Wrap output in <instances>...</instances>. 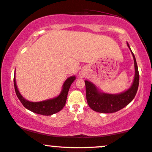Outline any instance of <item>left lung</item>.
<instances>
[{
	"instance_id": "obj_1",
	"label": "left lung",
	"mask_w": 152,
	"mask_h": 152,
	"mask_svg": "<svg viewBox=\"0 0 152 152\" xmlns=\"http://www.w3.org/2000/svg\"><path fill=\"white\" fill-rule=\"evenodd\" d=\"M127 45L129 47L128 44ZM131 53H132L133 60H134L135 74L132 86L126 92L121 93L120 94H105V93H100L97 91L96 88L92 83L88 80L85 81L87 102L89 106L93 110L104 113L117 112L124 108L134 99L139 86V72L135 58L133 52L131 51Z\"/></svg>"
}]
</instances>
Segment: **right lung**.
I'll return each instance as SVG.
<instances>
[{
    "instance_id": "1",
    "label": "right lung",
    "mask_w": 152,
    "mask_h": 152,
    "mask_svg": "<svg viewBox=\"0 0 152 152\" xmlns=\"http://www.w3.org/2000/svg\"><path fill=\"white\" fill-rule=\"evenodd\" d=\"M75 76H72L66 80L63 85L62 92L56 98L40 102H31L26 100L23 96L20 94L18 90L17 85H16L15 76H14V85H15V92L17 96L23 106L32 112L37 113L42 115H51L53 114L59 112L63 108L66 104V97H67L68 92L69 90L71 85L75 80Z\"/></svg>"
}]
</instances>
